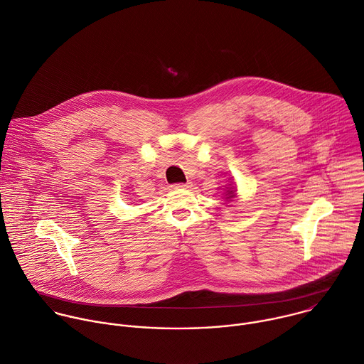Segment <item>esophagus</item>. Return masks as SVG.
Wrapping results in <instances>:
<instances>
[{
  "instance_id": "esophagus-1",
  "label": "esophagus",
  "mask_w": 364,
  "mask_h": 364,
  "mask_svg": "<svg viewBox=\"0 0 364 364\" xmlns=\"http://www.w3.org/2000/svg\"><path fill=\"white\" fill-rule=\"evenodd\" d=\"M171 187L176 188V190H178V188H188V187H190V183H176V184H173Z\"/></svg>"
}]
</instances>
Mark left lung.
I'll list each match as a JSON object with an SVG mask.
<instances>
[{
    "mask_svg": "<svg viewBox=\"0 0 364 364\" xmlns=\"http://www.w3.org/2000/svg\"><path fill=\"white\" fill-rule=\"evenodd\" d=\"M228 194H230V197H234V191H228Z\"/></svg>",
    "mask_w": 364,
    "mask_h": 364,
    "instance_id": "left-lung-1",
    "label": "left lung"
}]
</instances>
